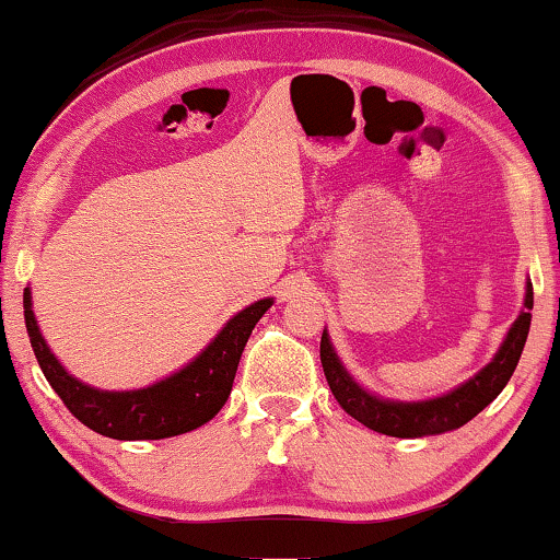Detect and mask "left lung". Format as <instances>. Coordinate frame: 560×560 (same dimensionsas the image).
Returning <instances> with one entry per match:
<instances>
[{"instance_id": "left-lung-1", "label": "left lung", "mask_w": 560, "mask_h": 560, "mask_svg": "<svg viewBox=\"0 0 560 560\" xmlns=\"http://www.w3.org/2000/svg\"><path fill=\"white\" fill-rule=\"evenodd\" d=\"M530 310H533V283L525 281V299L523 310H520L517 319L510 325L505 340L494 352V358L487 365L456 385V388L441 393L434 398L423 400H396L383 398L377 393L368 390L360 385L345 362L337 355L332 340L325 327L319 342V358L322 368H325L327 383L332 388V396L337 398L345 411L352 419H358L362 427L377 431L385 436L398 439H413V436H436L444 431H454L464 427V423L475 419V416L492 404L505 388L510 377H513L517 360L523 355L527 332H530Z\"/></svg>"}]
</instances>
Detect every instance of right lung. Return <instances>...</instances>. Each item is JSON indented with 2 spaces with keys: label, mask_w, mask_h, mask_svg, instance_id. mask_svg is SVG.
Masks as SVG:
<instances>
[{
  "label": "right lung",
  "mask_w": 560,
  "mask_h": 560,
  "mask_svg": "<svg viewBox=\"0 0 560 560\" xmlns=\"http://www.w3.org/2000/svg\"><path fill=\"white\" fill-rule=\"evenodd\" d=\"M273 296L258 299L233 314L220 332L187 365L133 390H101L70 375L52 355L33 312V291L25 289V325L47 383L78 421L101 436L119 441L167 439L215 419L231 396L235 370L256 322L269 312Z\"/></svg>",
  "instance_id": "right-lung-1"
}]
</instances>
